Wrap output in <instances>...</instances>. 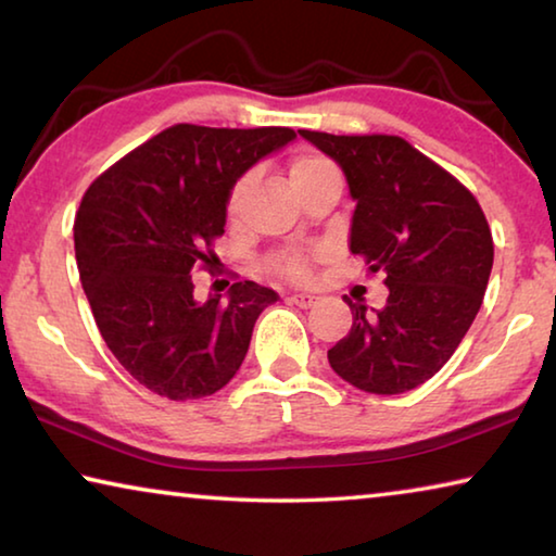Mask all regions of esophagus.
Instances as JSON below:
<instances>
[{
    "instance_id": "obj_1",
    "label": "esophagus",
    "mask_w": 556,
    "mask_h": 556,
    "mask_svg": "<svg viewBox=\"0 0 556 556\" xmlns=\"http://www.w3.org/2000/svg\"><path fill=\"white\" fill-rule=\"evenodd\" d=\"M287 301H289V304L299 306V308H312V306L318 304V296H314V294H289Z\"/></svg>"
}]
</instances>
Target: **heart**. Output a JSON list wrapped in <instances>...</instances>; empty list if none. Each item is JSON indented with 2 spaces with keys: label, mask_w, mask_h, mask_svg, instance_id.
<instances>
[{
  "label": "heart",
  "mask_w": 556,
  "mask_h": 556,
  "mask_svg": "<svg viewBox=\"0 0 556 556\" xmlns=\"http://www.w3.org/2000/svg\"><path fill=\"white\" fill-rule=\"evenodd\" d=\"M331 166V162L324 156H318L314 152H301L294 156V162H291V184L301 181V178L312 176L316 172H321V168ZM242 193H244V181H238L232 186V191L228 195V213L235 215L240 208V201H242ZM269 269L275 271V275L291 279V281H306L312 277V265H308V257L301 255V252H285V255H277L269 260Z\"/></svg>",
  "instance_id": "b5f03b06"
}]
</instances>
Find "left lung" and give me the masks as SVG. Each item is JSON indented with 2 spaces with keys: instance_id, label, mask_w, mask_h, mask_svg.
Masks as SVG:
<instances>
[{
  "instance_id": "1",
  "label": "left lung",
  "mask_w": 556,
  "mask_h": 556,
  "mask_svg": "<svg viewBox=\"0 0 556 556\" xmlns=\"http://www.w3.org/2000/svg\"><path fill=\"white\" fill-rule=\"evenodd\" d=\"M299 135L343 168L355 201L351 252L390 289L372 312L345 299L353 326L328 363L363 392L419 388L444 368L483 304L493 235L481 205L402 137Z\"/></svg>"
}]
</instances>
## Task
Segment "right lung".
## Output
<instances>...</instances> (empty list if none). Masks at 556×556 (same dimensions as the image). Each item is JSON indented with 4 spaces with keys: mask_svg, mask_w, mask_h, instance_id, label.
Listing matches in <instances>:
<instances>
[{
    "mask_svg": "<svg viewBox=\"0 0 556 556\" xmlns=\"http://www.w3.org/2000/svg\"><path fill=\"white\" fill-rule=\"evenodd\" d=\"M294 137L289 127L174 125L83 195L73 225L83 289L112 355L147 390L199 400L240 370L277 291L235 281L228 301H195L191 275L218 262L213 242L235 181Z\"/></svg>",
    "mask_w": 556,
    "mask_h": 556,
    "instance_id": "add662e5",
    "label": "right lung"
}]
</instances>
